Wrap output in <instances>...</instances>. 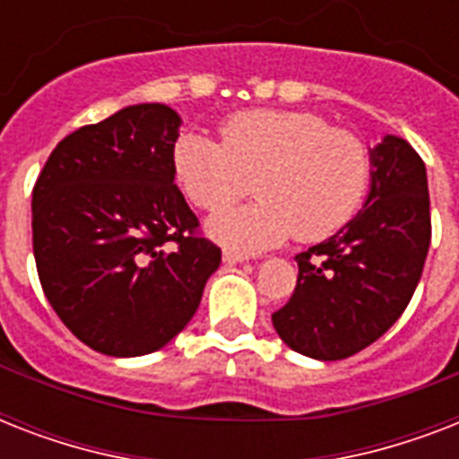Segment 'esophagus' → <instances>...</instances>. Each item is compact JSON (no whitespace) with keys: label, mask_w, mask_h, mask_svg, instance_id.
<instances>
[{"label":"esophagus","mask_w":459,"mask_h":459,"mask_svg":"<svg viewBox=\"0 0 459 459\" xmlns=\"http://www.w3.org/2000/svg\"><path fill=\"white\" fill-rule=\"evenodd\" d=\"M245 259H250L247 252L233 250V247H226V250H223V262H229V264H238V262H245Z\"/></svg>","instance_id":"34e87169"}]
</instances>
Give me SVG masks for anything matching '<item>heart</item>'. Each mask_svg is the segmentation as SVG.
<instances>
[{
	"mask_svg": "<svg viewBox=\"0 0 459 459\" xmlns=\"http://www.w3.org/2000/svg\"><path fill=\"white\" fill-rule=\"evenodd\" d=\"M173 169L187 200L204 212L229 209L255 187V204L212 221L214 236L255 250L290 236L319 243L338 233L367 197L371 152L357 133L312 111L250 109L223 121L221 143L180 135Z\"/></svg>",
	"mask_w": 459,
	"mask_h": 459,
	"instance_id": "b5f03b06",
	"label": "heart"
}]
</instances>
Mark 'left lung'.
I'll list each match as a JSON object with an SVG mask.
<instances>
[{"instance_id":"1","label":"left lung","mask_w":459,"mask_h":459,"mask_svg":"<svg viewBox=\"0 0 459 459\" xmlns=\"http://www.w3.org/2000/svg\"><path fill=\"white\" fill-rule=\"evenodd\" d=\"M371 190L359 214L298 259V283L272 314L286 345L314 359H345L400 319L431 243L427 166L407 140L371 150Z\"/></svg>"}]
</instances>
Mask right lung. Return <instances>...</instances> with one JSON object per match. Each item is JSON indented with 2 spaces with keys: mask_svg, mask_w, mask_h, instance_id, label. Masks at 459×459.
<instances>
[{
  "mask_svg": "<svg viewBox=\"0 0 459 459\" xmlns=\"http://www.w3.org/2000/svg\"><path fill=\"white\" fill-rule=\"evenodd\" d=\"M180 118L135 104L61 140L32 187V252L47 300L97 352L164 348L193 319L221 247L173 183Z\"/></svg>",
  "mask_w": 459,
  "mask_h": 459,
  "instance_id": "add662e5",
  "label": "right lung"
}]
</instances>
